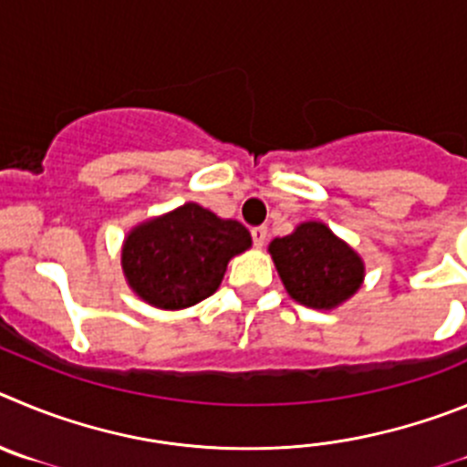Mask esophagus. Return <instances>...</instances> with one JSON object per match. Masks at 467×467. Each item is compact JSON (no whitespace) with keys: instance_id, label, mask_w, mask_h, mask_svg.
<instances>
[{"instance_id":"1","label":"esophagus","mask_w":467,"mask_h":467,"mask_svg":"<svg viewBox=\"0 0 467 467\" xmlns=\"http://www.w3.org/2000/svg\"><path fill=\"white\" fill-rule=\"evenodd\" d=\"M251 237H254V244L260 249V246L265 244V239H267V228H265V225H260V228H254V230H251Z\"/></svg>"}]
</instances>
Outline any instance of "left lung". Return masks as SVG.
Returning a JSON list of instances; mask_svg holds the SVG:
<instances>
[{
	"label": "left lung",
	"instance_id": "8db88e82",
	"mask_svg": "<svg viewBox=\"0 0 467 467\" xmlns=\"http://www.w3.org/2000/svg\"><path fill=\"white\" fill-rule=\"evenodd\" d=\"M267 251L285 293L309 309H335L363 285V258L321 221H305L272 239Z\"/></svg>",
	"mask_w": 467,
	"mask_h": 467
}]
</instances>
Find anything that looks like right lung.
Segmentation results:
<instances>
[{
	"mask_svg": "<svg viewBox=\"0 0 467 467\" xmlns=\"http://www.w3.org/2000/svg\"><path fill=\"white\" fill-rule=\"evenodd\" d=\"M251 249V233L195 202L134 225L120 246V267L137 297L179 312L213 296L230 258Z\"/></svg>",
	"mask_w": 467,
	"mask_h": 467,
	"instance_id": "add662e5",
	"label": "right lung"
}]
</instances>
